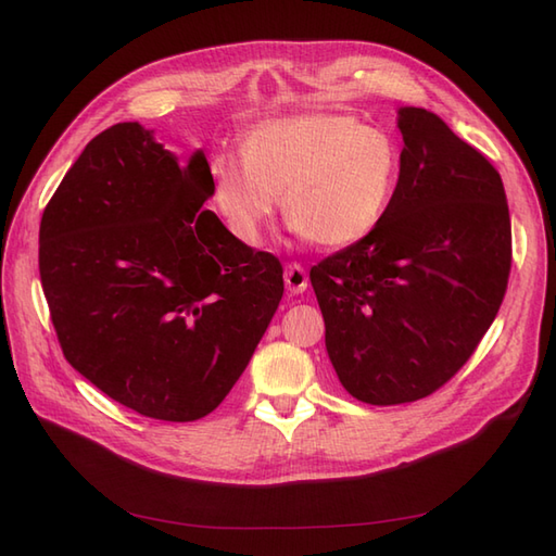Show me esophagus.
Listing matches in <instances>:
<instances>
[{
  "mask_svg": "<svg viewBox=\"0 0 556 556\" xmlns=\"http://www.w3.org/2000/svg\"><path fill=\"white\" fill-rule=\"evenodd\" d=\"M285 285L289 293H303L308 289V275H305V269L301 265H287L285 269Z\"/></svg>",
  "mask_w": 556,
  "mask_h": 556,
  "instance_id": "obj_1",
  "label": "esophagus"
}]
</instances>
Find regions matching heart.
<instances>
[{"label":"heart","mask_w":556,"mask_h":556,"mask_svg":"<svg viewBox=\"0 0 556 556\" xmlns=\"http://www.w3.org/2000/svg\"><path fill=\"white\" fill-rule=\"evenodd\" d=\"M399 164L394 138L356 116H279L245 134L243 157L210 162V200L233 239L255 245L285 193L293 229L341 248L361 241L382 219Z\"/></svg>","instance_id":"obj_1"}]
</instances>
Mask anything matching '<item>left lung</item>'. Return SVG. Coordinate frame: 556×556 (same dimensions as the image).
Listing matches in <instances>:
<instances>
[{
	"label": "left lung",
	"mask_w": 556,
	"mask_h": 556,
	"mask_svg": "<svg viewBox=\"0 0 556 556\" xmlns=\"http://www.w3.org/2000/svg\"><path fill=\"white\" fill-rule=\"evenodd\" d=\"M399 181L377 227L311 269L339 382L372 406L430 396L497 317L511 269L500 172L440 116L401 108Z\"/></svg>",
	"instance_id": "8db88e82"
}]
</instances>
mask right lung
Wrapping results in <instances>:
<instances>
[{"instance_id": "right-lung-1", "label": "right lung", "mask_w": 556, "mask_h": 556, "mask_svg": "<svg viewBox=\"0 0 556 556\" xmlns=\"http://www.w3.org/2000/svg\"><path fill=\"white\" fill-rule=\"evenodd\" d=\"M203 150L179 162L138 122L80 152L40 222V281L66 361L155 420L205 418L285 293L281 263L233 239Z\"/></svg>"}]
</instances>
